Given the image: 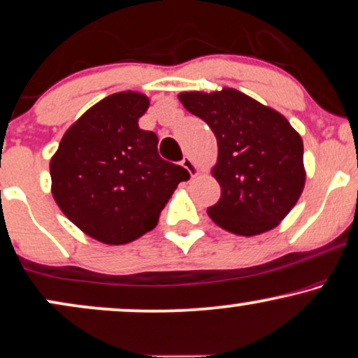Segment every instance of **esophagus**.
Segmentation results:
<instances>
[{"label": "esophagus", "instance_id": "34e87169", "mask_svg": "<svg viewBox=\"0 0 358 358\" xmlns=\"http://www.w3.org/2000/svg\"><path fill=\"white\" fill-rule=\"evenodd\" d=\"M182 165L188 170V173L192 176H196L198 173H200V169H198V165L194 164V160L192 157H185L182 160Z\"/></svg>", "mask_w": 358, "mask_h": 358}]
</instances>
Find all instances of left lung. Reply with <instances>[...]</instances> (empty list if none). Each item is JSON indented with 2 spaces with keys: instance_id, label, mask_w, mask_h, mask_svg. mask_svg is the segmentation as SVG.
I'll return each instance as SVG.
<instances>
[{
  "instance_id": "left-lung-1",
  "label": "left lung",
  "mask_w": 358,
  "mask_h": 358,
  "mask_svg": "<svg viewBox=\"0 0 358 358\" xmlns=\"http://www.w3.org/2000/svg\"><path fill=\"white\" fill-rule=\"evenodd\" d=\"M180 102L205 120L218 142L211 173L221 198L208 215L226 231L256 236L278 226L306 183L304 145L289 120L236 89L182 92Z\"/></svg>"
}]
</instances>
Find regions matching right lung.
Returning a JSON list of instances; mask_svg holds the SVG:
<instances>
[{"label":"right lung","mask_w":358,"mask_h":358,"mask_svg":"<svg viewBox=\"0 0 358 358\" xmlns=\"http://www.w3.org/2000/svg\"><path fill=\"white\" fill-rule=\"evenodd\" d=\"M150 101L112 94L72 124L49 164L52 196L87 236L125 244L152 231L180 182L183 166L158 155V137L138 119Z\"/></svg>","instance_id":"right-lung-1"}]
</instances>
